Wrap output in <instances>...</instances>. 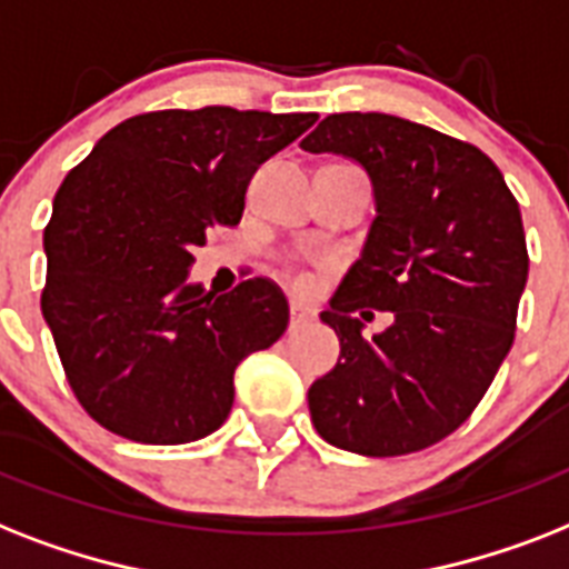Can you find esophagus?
<instances>
[{"label": "esophagus", "mask_w": 569, "mask_h": 569, "mask_svg": "<svg viewBox=\"0 0 569 569\" xmlns=\"http://www.w3.org/2000/svg\"><path fill=\"white\" fill-rule=\"evenodd\" d=\"M289 316H292V325H307V321H312V312L303 303H298V300L289 303Z\"/></svg>", "instance_id": "esophagus-1"}]
</instances>
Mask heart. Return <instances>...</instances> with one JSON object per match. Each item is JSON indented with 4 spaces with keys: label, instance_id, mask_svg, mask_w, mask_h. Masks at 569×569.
<instances>
[{
    "label": "heart",
    "instance_id": "obj_1",
    "mask_svg": "<svg viewBox=\"0 0 569 569\" xmlns=\"http://www.w3.org/2000/svg\"><path fill=\"white\" fill-rule=\"evenodd\" d=\"M300 286H303V289H307V286H309V280H307V277H300Z\"/></svg>",
    "mask_w": 569,
    "mask_h": 569
}]
</instances>
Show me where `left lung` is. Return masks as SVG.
Here are the masks:
<instances>
[{
    "instance_id": "left-lung-1",
    "label": "left lung",
    "mask_w": 569,
    "mask_h": 569,
    "mask_svg": "<svg viewBox=\"0 0 569 569\" xmlns=\"http://www.w3.org/2000/svg\"><path fill=\"white\" fill-rule=\"evenodd\" d=\"M300 149L362 166L377 210L321 312L341 357L309 386L312 423L359 456L423 450L468 420L515 341L520 207L477 146L389 113H332ZM368 308L396 316L371 340L356 318Z\"/></svg>"
}]
</instances>
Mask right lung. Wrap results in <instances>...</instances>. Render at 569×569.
Returning a JSON list of instances; mask_svg holds the SVG:
<instances>
[{"instance_id":"1","label":"right lung","mask_w":569,"mask_h":569,"mask_svg":"<svg viewBox=\"0 0 569 569\" xmlns=\"http://www.w3.org/2000/svg\"><path fill=\"white\" fill-rule=\"evenodd\" d=\"M316 113L157 110L108 131L54 196L43 233V318L92 420L140 445L210 436L233 406V371L271 348L289 303L266 277L212 295L192 248L239 224L244 189Z\"/></svg>"}]
</instances>
